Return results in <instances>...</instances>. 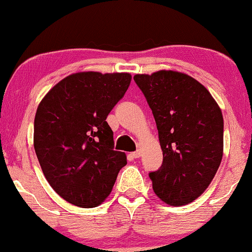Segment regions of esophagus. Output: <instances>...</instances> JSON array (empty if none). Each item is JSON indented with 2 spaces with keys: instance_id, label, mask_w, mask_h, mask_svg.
Returning a JSON list of instances; mask_svg holds the SVG:
<instances>
[{
  "instance_id": "obj_1",
  "label": "esophagus",
  "mask_w": 252,
  "mask_h": 252,
  "mask_svg": "<svg viewBox=\"0 0 252 252\" xmlns=\"http://www.w3.org/2000/svg\"><path fill=\"white\" fill-rule=\"evenodd\" d=\"M140 155H142V154H140V151H139V150L133 151V153H129V156H131V158H140Z\"/></svg>"
}]
</instances>
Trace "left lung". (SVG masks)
Returning <instances> with one entry per match:
<instances>
[{
	"mask_svg": "<svg viewBox=\"0 0 252 252\" xmlns=\"http://www.w3.org/2000/svg\"><path fill=\"white\" fill-rule=\"evenodd\" d=\"M134 82L153 110L163 163L149 174L166 204L198 198L215 177L223 155V118L204 85L177 71L136 74Z\"/></svg>",
	"mask_w": 252,
	"mask_h": 252,
	"instance_id": "left-lung-1",
	"label": "left lung"
}]
</instances>
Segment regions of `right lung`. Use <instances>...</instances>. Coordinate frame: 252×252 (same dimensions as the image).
Returning a JSON list of instances; mask_svg holds the SVG:
<instances>
[{
    "label": "right lung",
    "mask_w": 252,
    "mask_h": 252,
    "mask_svg": "<svg viewBox=\"0 0 252 252\" xmlns=\"http://www.w3.org/2000/svg\"><path fill=\"white\" fill-rule=\"evenodd\" d=\"M131 79L129 73H73L38 104L34 151L49 185L71 204H101L126 166V154L113 150V131L105 119Z\"/></svg>",
    "instance_id": "1"
}]
</instances>
